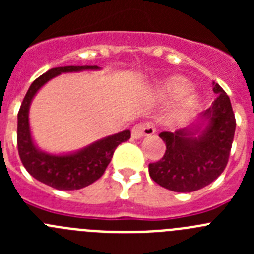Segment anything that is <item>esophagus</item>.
<instances>
[{
  "label": "esophagus",
  "instance_id": "1",
  "mask_svg": "<svg viewBox=\"0 0 254 254\" xmlns=\"http://www.w3.org/2000/svg\"><path fill=\"white\" fill-rule=\"evenodd\" d=\"M155 133V126L151 122H142L136 125L132 128V137L141 138L143 136H151Z\"/></svg>",
  "mask_w": 254,
  "mask_h": 254
}]
</instances>
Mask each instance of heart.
I'll return each mask as SVG.
<instances>
[{"mask_svg": "<svg viewBox=\"0 0 254 254\" xmlns=\"http://www.w3.org/2000/svg\"><path fill=\"white\" fill-rule=\"evenodd\" d=\"M188 89H190V82L187 80L181 77H174L170 78L169 81L165 84V86H164V93L167 94L168 96H172V98H178V96L183 95ZM196 105L197 99L194 96H190V98L186 99V102L183 103V111H190Z\"/></svg>", "mask_w": 254, "mask_h": 254, "instance_id": "1", "label": "heart"}]
</instances>
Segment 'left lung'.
<instances>
[{"label":"left lung","instance_id":"left-lung-1","mask_svg":"<svg viewBox=\"0 0 254 254\" xmlns=\"http://www.w3.org/2000/svg\"><path fill=\"white\" fill-rule=\"evenodd\" d=\"M216 99L202 113L206 127L161 132L165 154L149 164V174L159 186L174 192H193L214 182L229 161L235 133V116L223 87L214 82Z\"/></svg>","mask_w":254,"mask_h":254}]
</instances>
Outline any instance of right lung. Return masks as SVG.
Wrapping results in <instances>:
<instances>
[{"instance_id": "1", "label": "right lung", "mask_w": 254, "mask_h": 254, "mask_svg": "<svg viewBox=\"0 0 254 254\" xmlns=\"http://www.w3.org/2000/svg\"><path fill=\"white\" fill-rule=\"evenodd\" d=\"M98 66H66L48 69L30 85L17 113V151L30 176L47 186L61 190H80L91 185L104 174L116 147L131 137L123 131L93 143L86 149L71 155H49L35 147L29 129V105L37 91L52 77L62 72L96 69Z\"/></svg>"}]
</instances>
